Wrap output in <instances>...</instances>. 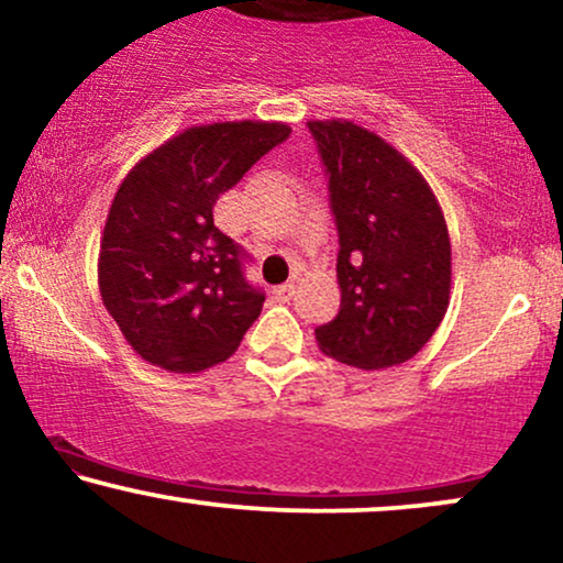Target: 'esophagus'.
Listing matches in <instances>:
<instances>
[{
  "mask_svg": "<svg viewBox=\"0 0 563 563\" xmlns=\"http://www.w3.org/2000/svg\"><path fill=\"white\" fill-rule=\"evenodd\" d=\"M294 294H296L294 283H286V286H277L273 290V296L277 298V301H288V298H294Z\"/></svg>",
  "mask_w": 563,
  "mask_h": 563,
  "instance_id": "esophagus-1",
  "label": "esophagus"
}]
</instances>
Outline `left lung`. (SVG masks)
<instances>
[{
  "instance_id": "left-lung-1",
  "label": "left lung",
  "mask_w": 563,
  "mask_h": 563,
  "mask_svg": "<svg viewBox=\"0 0 563 563\" xmlns=\"http://www.w3.org/2000/svg\"><path fill=\"white\" fill-rule=\"evenodd\" d=\"M338 225L340 311L317 343L340 364L410 361L450 306L452 246L444 212L418 168L353 122H309Z\"/></svg>"
}]
</instances>
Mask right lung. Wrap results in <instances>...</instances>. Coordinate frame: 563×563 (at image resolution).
<instances>
[{
  "instance_id": "add662e5",
  "label": "right lung",
  "mask_w": 563,
  "mask_h": 563,
  "mask_svg": "<svg viewBox=\"0 0 563 563\" xmlns=\"http://www.w3.org/2000/svg\"><path fill=\"white\" fill-rule=\"evenodd\" d=\"M288 134L280 122L189 126L126 174L106 218L98 288L145 361L205 372L260 317L265 294L244 277V249L216 229L212 208Z\"/></svg>"
}]
</instances>
